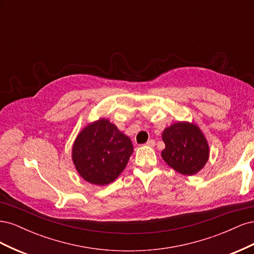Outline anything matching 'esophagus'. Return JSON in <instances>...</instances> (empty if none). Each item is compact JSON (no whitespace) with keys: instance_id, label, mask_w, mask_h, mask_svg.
Here are the masks:
<instances>
[{"instance_id":"1","label":"esophagus","mask_w":254,"mask_h":254,"mask_svg":"<svg viewBox=\"0 0 254 254\" xmlns=\"http://www.w3.org/2000/svg\"><path fill=\"white\" fill-rule=\"evenodd\" d=\"M156 145V142L153 140H148L147 143H146V146H149V147H153Z\"/></svg>"}]
</instances>
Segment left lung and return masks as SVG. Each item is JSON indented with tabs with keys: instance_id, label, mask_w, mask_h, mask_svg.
<instances>
[{
	"instance_id": "left-lung-1",
	"label": "left lung",
	"mask_w": 254,
	"mask_h": 254,
	"mask_svg": "<svg viewBox=\"0 0 254 254\" xmlns=\"http://www.w3.org/2000/svg\"><path fill=\"white\" fill-rule=\"evenodd\" d=\"M165 148L162 158L175 171L191 176L198 173L209 159V145L201 130L188 122L167 127L162 134Z\"/></svg>"
}]
</instances>
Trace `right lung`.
I'll return each mask as SVG.
<instances>
[{
	"label": "right lung",
	"mask_w": 254,
	"mask_h": 254,
	"mask_svg": "<svg viewBox=\"0 0 254 254\" xmlns=\"http://www.w3.org/2000/svg\"><path fill=\"white\" fill-rule=\"evenodd\" d=\"M133 152L131 140L108 120L84 127L76 137L72 158L82 178L96 186H107L124 171Z\"/></svg>",
	"instance_id": "obj_1"
}]
</instances>
